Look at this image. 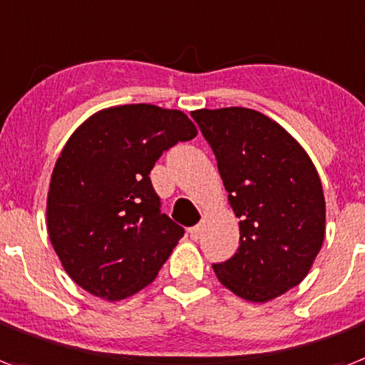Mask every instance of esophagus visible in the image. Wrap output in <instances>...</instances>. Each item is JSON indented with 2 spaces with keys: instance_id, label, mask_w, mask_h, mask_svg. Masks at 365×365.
<instances>
[{
  "instance_id": "obj_1",
  "label": "esophagus",
  "mask_w": 365,
  "mask_h": 365,
  "mask_svg": "<svg viewBox=\"0 0 365 365\" xmlns=\"http://www.w3.org/2000/svg\"><path fill=\"white\" fill-rule=\"evenodd\" d=\"M188 233H190L192 239H200L201 233H203V224H196V226H192V228L188 230Z\"/></svg>"
}]
</instances>
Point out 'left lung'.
Segmentation results:
<instances>
[{
    "mask_svg": "<svg viewBox=\"0 0 365 365\" xmlns=\"http://www.w3.org/2000/svg\"><path fill=\"white\" fill-rule=\"evenodd\" d=\"M217 156L239 249L212 269L235 296L265 303L298 287L324 243L326 201L317 168L290 133L255 109L192 110Z\"/></svg>",
    "mask_w": 365,
    "mask_h": 365,
    "instance_id": "left-lung-1",
    "label": "left lung"
}]
</instances>
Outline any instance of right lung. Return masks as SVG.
Returning a JSON list of instances; mask_svg holds the SVG:
<instances>
[{
  "mask_svg": "<svg viewBox=\"0 0 365 365\" xmlns=\"http://www.w3.org/2000/svg\"><path fill=\"white\" fill-rule=\"evenodd\" d=\"M197 135L177 109L132 103L101 109L67 139L46 196V230L63 269L107 302L156 279L185 230L160 211L150 169Z\"/></svg>",
  "mask_w": 365,
  "mask_h": 365,
  "instance_id": "obj_1",
  "label": "right lung"
}]
</instances>
